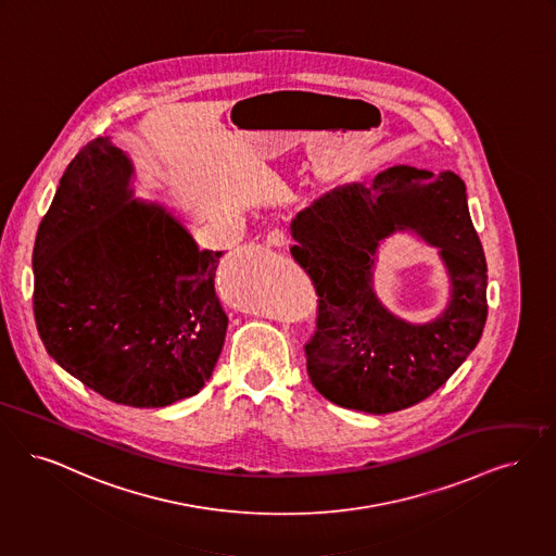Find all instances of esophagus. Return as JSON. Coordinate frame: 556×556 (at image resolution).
Listing matches in <instances>:
<instances>
[{"mask_svg": "<svg viewBox=\"0 0 556 556\" xmlns=\"http://www.w3.org/2000/svg\"><path fill=\"white\" fill-rule=\"evenodd\" d=\"M267 242L270 245H288V229H283V227H273V229H268Z\"/></svg>", "mask_w": 556, "mask_h": 556, "instance_id": "esophagus-1", "label": "esophagus"}]
</instances>
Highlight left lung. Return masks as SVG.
<instances>
[{
	"instance_id": "left-lung-1",
	"label": "left lung",
	"mask_w": 556,
	"mask_h": 556,
	"mask_svg": "<svg viewBox=\"0 0 556 556\" xmlns=\"http://www.w3.org/2000/svg\"><path fill=\"white\" fill-rule=\"evenodd\" d=\"M414 228L439 244L452 304L428 326L384 312L371 293L377 242ZM293 261L311 277L314 333L304 343L316 391L341 407L389 414L430 397L478 345L486 323V258L459 176L397 165L372 184L316 200L291 223Z\"/></svg>"
}]
</instances>
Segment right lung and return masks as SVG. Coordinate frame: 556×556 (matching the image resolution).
<instances>
[{
	"mask_svg": "<svg viewBox=\"0 0 556 556\" xmlns=\"http://www.w3.org/2000/svg\"><path fill=\"white\" fill-rule=\"evenodd\" d=\"M132 165L94 138L39 225L33 311L47 354L105 400L165 407L197 395L222 354V250L156 204L126 202Z\"/></svg>",
	"mask_w": 556,
	"mask_h": 556,
	"instance_id": "add662e5",
	"label": "right lung"
}]
</instances>
